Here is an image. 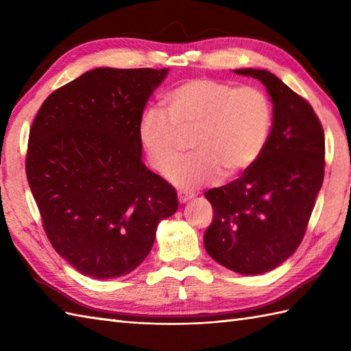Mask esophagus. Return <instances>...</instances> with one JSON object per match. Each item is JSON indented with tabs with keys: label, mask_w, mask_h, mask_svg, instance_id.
I'll use <instances>...</instances> for the list:
<instances>
[{
	"label": "esophagus",
	"mask_w": 351,
	"mask_h": 351,
	"mask_svg": "<svg viewBox=\"0 0 351 351\" xmlns=\"http://www.w3.org/2000/svg\"><path fill=\"white\" fill-rule=\"evenodd\" d=\"M191 197H193V196H191V195H189V193H185V191H178V200H180L181 204L189 202V200H190Z\"/></svg>",
	"instance_id": "esophagus-1"
}]
</instances>
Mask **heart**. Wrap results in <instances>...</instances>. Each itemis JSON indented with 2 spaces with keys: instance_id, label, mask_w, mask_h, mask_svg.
Listing matches in <instances>:
<instances>
[{
  "instance_id": "1",
  "label": "heart",
  "mask_w": 351,
  "mask_h": 351,
  "mask_svg": "<svg viewBox=\"0 0 351 351\" xmlns=\"http://www.w3.org/2000/svg\"><path fill=\"white\" fill-rule=\"evenodd\" d=\"M162 102L167 115L155 107L141 113L138 140L149 164L161 173L169 170V180L184 190L214 184L221 175L230 180L244 173L270 137L271 101L255 86L195 78L175 86ZM190 133L195 154L174 165L182 136Z\"/></svg>"
}]
</instances>
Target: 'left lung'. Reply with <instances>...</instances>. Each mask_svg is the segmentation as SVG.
Segmentation results:
<instances>
[{"instance_id": "obj_1", "label": "left lung", "mask_w": 351, "mask_h": 351, "mask_svg": "<svg viewBox=\"0 0 351 351\" xmlns=\"http://www.w3.org/2000/svg\"><path fill=\"white\" fill-rule=\"evenodd\" d=\"M259 80L273 102L263 154L238 180L208 190L214 219L204 237L214 261L240 274H263L299 247L324 180V132L311 104L265 69H237Z\"/></svg>"}]
</instances>
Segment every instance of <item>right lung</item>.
<instances>
[{"instance_id": "obj_1", "label": "right lung", "mask_w": 351, "mask_h": 351, "mask_svg": "<svg viewBox=\"0 0 351 351\" xmlns=\"http://www.w3.org/2000/svg\"><path fill=\"white\" fill-rule=\"evenodd\" d=\"M169 69L98 68L52 92L29 130L27 180L52 247L93 279L151 252L176 191L141 161L138 119Z\"/></svg>"}]
</instances>
